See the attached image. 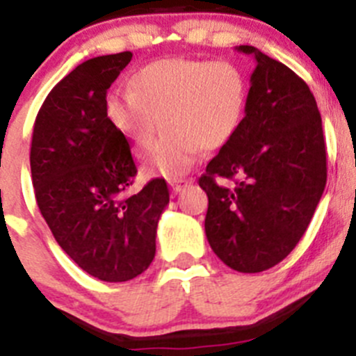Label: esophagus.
<instances>
[{
  "label": "esophagus",
  "mask_w": 356,
  "mask_h": 356,
  "mask_svg": "<svg viewBox=\"0 0 356 356\" xmlns=\"http://www.w3.org/2000/svg\"><path fill=\"white\" fill-rule=\"evenodd\" d=\"M188 184H191V179H188V181H184V179H179V181H170L172 193H174V195L181 193L182 189H184Z\"/></svg>",
  "instance_id": "esophagus-1"
}]
</instances>
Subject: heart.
I'll list each match as a JSON object with an SVG mask.
<instances>
[{"mask_svg": "<svg viewBox=\"0 0 356 356\" xmlns=\"http://www.w3.org/2000/svg\"><path fill=\"white\" fill-rule=\"evenodd\" d=\"M248 79L232 61L168 58L133 72L128 92L105 99L108 124L138 158L151 154L165 129L149 174L181 177L198 151H214L234 138L248 107Z\"/></svg>", "mask_w": 356, "mask_h": 356, "instance_id": "1", "label": "heart"}]
</instances>
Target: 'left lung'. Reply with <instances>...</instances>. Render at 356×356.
<instances>
[{
	"label": "left lung",
	"instance_id": "left-lung-1",
	"mask_svg": "<svg viewBox=\"0 0 356 356\" xmlns=\"http://www.w3.org/2000/svg\"><path fill=\"white\" fill-rule=\"evenodd\" d=\"M257 61L245 115L198 184L209 197L205 235L228 267L254 274L283 261L307 230L327 184L321 115L293 70L251 45ZM230 178L228 188L215 182Z\"/></svg>",
	"mask_w": 356,
	"mask_h": 356
}]
</instances>
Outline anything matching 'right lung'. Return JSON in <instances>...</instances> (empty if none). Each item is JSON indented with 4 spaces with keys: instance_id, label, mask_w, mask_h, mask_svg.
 Instances as JSON below:
<instances>
[{
    "instance_id": "1",
    "label": "right lung",
    "mask_w": 356,
    "mask_h": 356,
    "mask_svg": "<svg viewBox=\"0 0 356 356\" xmlns=\"http://www.w3.org/2000/svg\"><path fill=\"white\" fill-rule=\"evenodd\" d=\"M131 56L88 59L58 82L36 115L29 152L36 204L52 235L82 270L107 283L129 281L151 265L170 200L165 179L122 197L137 167L108 124L105 99Z\"/></svg>"
}]
</instances>
